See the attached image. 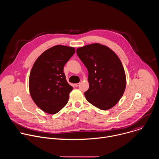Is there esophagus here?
Segmentation results:
<instances>
[{
	"label": "esophagus",
	"mask_w": 159,
	"mask_h": 159,
	"mask_svg": "<svg viewBox=\"0 0 159 159\" xmlns=\"http://www.w3.org/2000/svg\"><path fill=\"white\" fill-rule=\"evenodd\" d=\"M79 85H80V83H77V84H75V86L77 87H79Z\"/></svg>",
	"instance_id": "34e87169"
}]
</instances>
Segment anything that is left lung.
Masks as SVG:
<instances>
[{
  "mask_svg": "<svg viewBox=\"0 0 159 159\" xmlns=\"http://www.w3.org/2000/svg\"><path fill=\"white\" fill-rule=\"evenodd\" d=\"M77 54L89 72V88L84 93L87 101L102 110L115 106L123 96L126 84L118 57L99 43L79 48Z\"/></svg>",
  "mask_w": 159,
  "mask_h": 159,
  "instance_id": "8db88e82",
  "label": "left lung"
}]
</instances>
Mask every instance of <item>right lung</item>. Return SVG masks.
I'll return each mask as SVG.
<instances>
[{
    "label": "right lung",
    "instance_id": "1",
    "mask_svg": "<svg viewBox=\"0 0 159 159\" xmlns=\"http://www.w3.org/2000/svg\"><path fill=\"white\" fill-rule=\"evenodd\" d=\"M74 53L73 47L57 45L44 52L33 66L29 79L30 94L45 112L55 114L69 101L74 88L66 80L63 66Z\"/></svg>",
    "mask_w": 159,
    "mask_h": 159
}]
</instances>
